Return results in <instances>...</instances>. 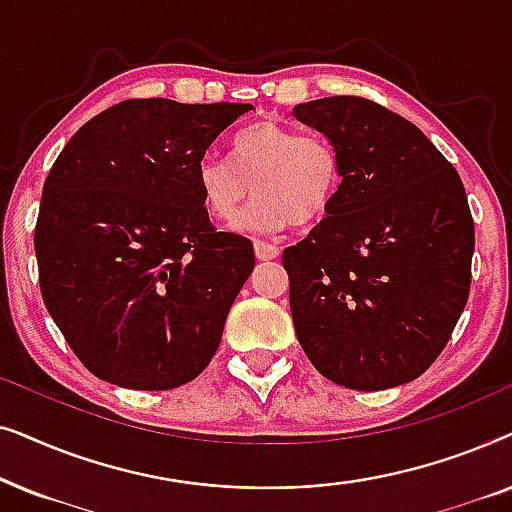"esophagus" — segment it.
<instances>
[{
	"mask_svg": "<svg viewBox=\"0 0 512 512\" xmlns=\"http://www.w3.org/2000/svg\"><path fill=\"white\" fill-rule=\"evenodd\" d=\"M254 249H256V258H258V261H272V258L279 256V247H275V244L256 242Z\"/></svg>",
	"mask_w": 512,
	"mask_h": 512,
	"instance_id": "obj_1",
	"label": "esophagus"
}]
</instances>
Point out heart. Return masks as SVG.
I'll return each instance as SVG.
<instances>
[{"mask_svg":"<svg viewBox=\"0 0 512 512\" xmlns=\"http://www.w3.org/2000/svg\"><path fill=\"white\" fill-rule=\"evenodd\" d=\"M202 205L214 219L230 221L251 193L258 200L233 223L256 235L282 233L291 223L321 221L342 184L335 146L321 135H300L277 123H256L233 142V163L202 158L195 170Z\"/></svg>","mask_w":512,"mask_h":512,"instance_id":"heart-1","label":"heart"}]
</instances>
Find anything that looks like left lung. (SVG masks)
<instances>
[{
  "mask_svg": "<svg viewBox=\"0 0 512 512\" xmlns=\"http://www.w3.org/2000/svg\"><path fill=\"white\" fill-rule=\"evenodd\" d=\"M293 116L342 163L333 207L282 256L300 347L340 387L412 382L468 300L475 230L464 184L417 125L363 97H321Z\"/></svg>",
  "mask_w": 512,
  "mask_h": 512,
  "instance_id": "8db88e82",
  "label": "left lung"
}]
</instances>
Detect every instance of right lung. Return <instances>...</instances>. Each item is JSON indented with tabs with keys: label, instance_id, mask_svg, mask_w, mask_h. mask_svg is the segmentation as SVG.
<instances>
[{
	"label": "right lung",
	"instance_id": "1",
	"mask_svg": "<svg viewBox=\"0 0 512 512\" xmlns=\"http://www.w3.org/2000/svg\"><path fill=\"white\" fill-rule=\"evenodd\" d=\"M251 109L125 100L83 125L53 163L34 230L41 296L100 380L177 389L219 349L254 244L212 228L195 170Z\"/></svg>",
	"mask_w": 512,
	"mask_h": 512
}]
</instances>
